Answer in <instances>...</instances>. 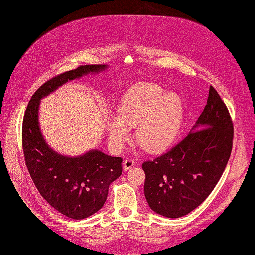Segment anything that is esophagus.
<instances>
[{
  "label": "esophagus",
  "mask_w": 255,
  "mask_h": 255,
  "mask_svg": "<svg viewBox=\"0 0 255 255\" xmlns=\"http://www.w3.org/2000/svg\"><path fill=\"white\" fill-rule=\"evenodd\" d=\"M134 165H135L134 160H132V159H126L125 161H123V169H125L126 171H128V170H129V169L132 168Z\"/></svg>",
  "instance_id": "obj_1"
}]
</instances>
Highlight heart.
<instances>
[{
	"label": "heart",
	"mask_w": 255,
	"mask_h": 255,
	"mask_svg": "<svg viewBox=\"0 0 255 255\" xmlns=\"http://www.w3.org/2000/svg\"><path fill=\"white\" fill-rule=\"evenodd\" d=\"M184 107L181 97L166 92L153 83H138L126 91L117 107V116L107 119L106 130L111 145L121 150L136 128V141L149 153H160L179 133Z\"/></svg>",
	"instance_id": "b5f03b06"
}]
</instances>
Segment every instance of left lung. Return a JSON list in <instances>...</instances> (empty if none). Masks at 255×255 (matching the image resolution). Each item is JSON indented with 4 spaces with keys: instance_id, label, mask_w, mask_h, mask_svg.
<instances>
[{
    "instance_id": "8db88e82",
    "label": "left lung",
    "mask_w": 255,
    "mask_h": 255,
    "mask_svg": "<svg viewBox=\"0 0 255 255\" xmlns=\"http://www.w3.org/2000/svg\"><path fill=\"white\" fill-rule=\"evenodd\" d=\"M233 123L213 86L189 134L170 151L144 161V196L151 210L180 218L201 204L218 183L232 151Z\"/></svg>"
}]
</instances>
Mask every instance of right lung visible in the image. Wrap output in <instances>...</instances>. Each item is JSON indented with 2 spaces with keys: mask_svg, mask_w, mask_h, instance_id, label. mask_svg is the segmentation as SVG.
<instances>
[{
  "mask_svg": "<svg viewBox=\"0 0 255 255\" xmlns=\"http://www.w3.org/2000/svg\"><path fill=\"white\" fill-rule=\"evenodd\" d=\"M107 68V65L81 66L44 83L29 100L23 118L22 144L28 172L45 201L72 219L87 218L101 210L110 185L122 173V158L96 149L73 157L53 150L40 129V101L67 82Z\"/></svg>",
  "mask_w": 255,
  "mask_h": 255,
  "instance_id": "add662e5",
  "label": "right lung"
}]
</instances>
